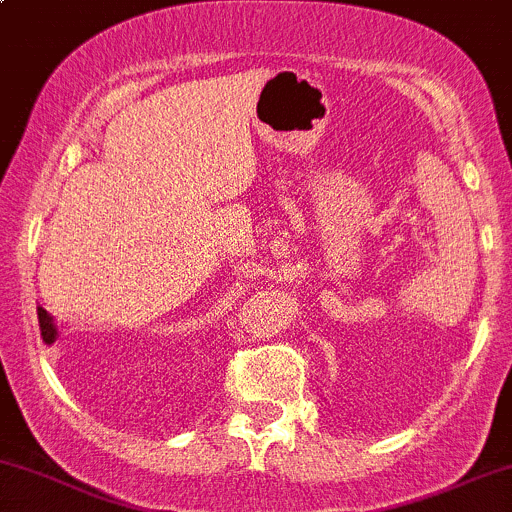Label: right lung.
Returning a JSON list of instances; mask_svg holds the SVG:
<instances>
[{"mask_svg": "<svg viewBox=\"0 0 512 512\" xmlns=\"http://www.w3.org/2000/svg\"><path fill=\"white\" fill-rule=\"evenodd\" d=\"M38 325H41V338L46 342H53V338H55L53 318H50L48 311H43L41 306H38Z\"/></svg>", "mask_w": 512, "mask_h": 512, "instance_id": "1", "label": "right lung"}]
</instances>
